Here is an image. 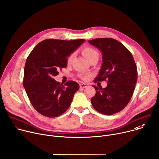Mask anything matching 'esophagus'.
<instances>
[{
    "label": "esophagus",
    "instance_id": "34e87169",
    "mask_svg": "<svg viewBox=\"0 0 159 159\" xmlns=\"http://www.w3.org/2000/svg\"><path fill=\"white\" fill-rule=\"evenodd\" d=\"M87 87V84H85V83H81V84H80V87L81 89L86 88Z\"/></svg>",
    "mask_w": 159,
    "mask_h": 159
}]
</instances>
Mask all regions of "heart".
<instances>
[{"instance_id":"obj_1","label":"heart","mask_w":159,"mask_h":159,"mask_svg":"<svg viewBox=\"0 0 159 159\" xmlns=\"http://www.w3.org/2000/svg\"><path fill=\"white\" fill-rule=\"evenodd\" d=\"M82 54L89 61V62L92 59L95 57H99L98 52H97L96 50H95L93 48L90 46L84 47L82 50ZM73 57H74V53H71L68 56L67 58V62L68 64H69L71 62Z\"/></svg>"}]
</instances>
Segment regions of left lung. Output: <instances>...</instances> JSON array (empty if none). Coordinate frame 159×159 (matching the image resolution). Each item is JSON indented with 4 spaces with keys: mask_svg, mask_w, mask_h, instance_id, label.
Masks as SVG:
<instances>
[{
    "mask_svg": "<svg viewBox=\"0 0 159 159\" xmlns=\"http://www.w3.org/2000/svg\"><path fill=\"white\" fill-rule=\"evenodd\" d=\"M89 43L102 53L101 69L93 81L107 80L106 88L93 86L96 93L92 104L103 115L115 114L128 104L133 95L138 79L135 61L128 49L115 39L97 38Z\"/></svg>",
    "mask_w": 159,
    "mask_h": 159,
    "instance_id": "1",
    "label": "left lung"
}]
</instances>
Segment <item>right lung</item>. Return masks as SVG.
Listing matches in <instances>:
<instances>
[{
  "mask_svg": "<svg viewBox=\"0 0 159 159\" xmlns=\"http://www.w3.org/2000/svg\"><path fill=\"white\" fill-rule=\"evenodd\" d=\"M85 41L45 39L36 45L28 56L24 69L23 85L38 113L50 118L66 112L80 86L69 81L63 85L54 77L59 69L67 67V57Z\"/></svg>",
  "mask_w": 159,
  "mask_h": 159,
  "instance_id": "obj_1",
  "label": "right lung"
}]
</instances>
